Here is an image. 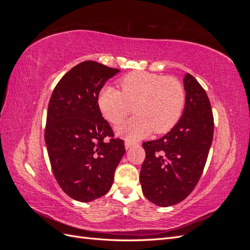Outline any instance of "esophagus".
<instances>
[{
  "label": "esophagus",
  "instance_id": "obj_1",
  "mask_svg": "<svg viewBox=\"0 0 250 250\" xmlns=\"http://www.w3.org/2000/svg\"><path fill=\"white\" fill-rule=\"evenodd\" d=\"M134 145H135V144L132 143V142H130V141H125V148H126V150H128L129 148L133 147Z\"/></svg>",
  "mask_w": 250,
  "mask_h": 250
}]
</instances>
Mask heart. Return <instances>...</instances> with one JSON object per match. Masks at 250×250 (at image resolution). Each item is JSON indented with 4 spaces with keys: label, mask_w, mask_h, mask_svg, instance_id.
<instances>
[{
    "label": "heart",
    "mask_w": 250,
    "mask_h": 250,
    "mask_svg": "<svg viewBox=\"0 0 250 250\" xmlns=\"http://www.w3.org/2000/svg\"><path fill=\"white\" fill-rule=\"evenodd\" d=\"M122 93L105 86L98 96V106L103 117L113 125L123 122L133 111L137 116L121 125L119 135L138 141L154 130L166 133L177 124L184 112L186 92L172 77L147 72H134L120 80Z\"/></svg>",
    "instance_id": "heart-1"
}]
</instances>
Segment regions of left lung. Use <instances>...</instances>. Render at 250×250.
Here are the masks:
<instances>
[{"label": "left lung", "instance_id": "1", "mask_svg": "<svg viewBox=\"0 0 250 250\" xmlns=\"http://www.w3.org/2000/svg\"><path fill=\"white\" fill-rule=\"evenodd\" d=\"M181 118L163 138L143 143L146 157L140 181L145 197L158 207L186 199L197 185L213 142L214 118L206 90L192 75L184 77Z\"/></svg>", "mask_w": 250, "mask_h": 250}]
</instances>
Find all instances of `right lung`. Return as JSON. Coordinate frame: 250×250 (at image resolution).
Instances as JSON below:
<instances>
[{
    "mask_svg": "<svg viewBox=\"0 0 250 250\" xmlns=\"http://www.w3.org/2000/svg\"><path fill=\"white\" fill-rule=\"evenodd\" d=\"M120 70L87 60L57 83L47 113L44 142L52 171L62 191L80 202L102 197L112 186L125 153L98 106V96ZM107 136L109 141L104 140Z\"/></svg>",
    "mask_w": 250,
    "mask_h": 250,
    "instance_id": "add662e5",
    "label": "right lung"
}]
</instances>
